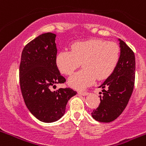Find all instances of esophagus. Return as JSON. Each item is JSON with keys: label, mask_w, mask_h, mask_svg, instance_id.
<instances>
[{"label": "esophagus", "mask_w": 146, "mask_h": 146, "mask_svg": "<svg viewBox=\"0 0 146 146\" xmlns=\"http://www.w3.org/2000/svg\"><path fill=\"white\" fill-rule=\"evenodd\" d=\"M78 94H80V95H82V96H86V95L88 94V93L87 91H79Z\"/></svg>", "instance_id": "esophagus-1"}]
</instances>
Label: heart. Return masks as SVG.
Segmentation results:
<instances>
[{"instance_id": "obj_1", "label": "heart", "mask_w": 146, "mask_h": 146, "mask_svg": "<svg viewBox=\"0 0 146 146\" xmlns=\"http://www.w3.org/2000/svg\"><path fill=\"white\" fill-rule=\"evenodd\" d=\"M120 57L119 46L115 42L95 38L77 42L71 45V51L61 50L55 62L62 74L71 75L80 66L82 68L69 79V85L82 90L94 84L95 80H102L113 73Z\"/></svg>"}]
</instances>
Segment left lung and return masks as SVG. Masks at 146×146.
Wrapping results in <instances>:
<instances>
[{
	"label": "left lung",
	"instance_id": "1",
	"mask_svg": "<svg viewBox=\"0 0 146 146\" xmlns=\"http://www.w3.org/2000/svg\"><path fill=\"white\" fill-rule=\"evenodd\" d=\"M118 40L121 47L119 60L113 73L99 86L103 89L100 104L91 113L93 118L99 122H111L123 113L135 86V53L123 41Z\"/></svg>",
	"mask_w": 146,
	"mask_h": 146
}]
</instances>
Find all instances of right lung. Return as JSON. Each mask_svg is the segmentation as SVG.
<instances>
[{"instance_id":"obj_1","label":"right lung","mask_w":146,"mask_h":146,"mask_svg":"<svg viewBox=\"0 0 146 146\" xmlns=\"http://www.w3.org/2000/svg\"><path fill=\"white\" fill-rule=\"evenodd\" d=\"M55 37L49 32L27 44L20 64V89L25 105L37 119L46 123L60 119L69 99L77 94L70 88L50 91L51 86L66 82L55 62Z\"/></svg>"}]
</instances>
